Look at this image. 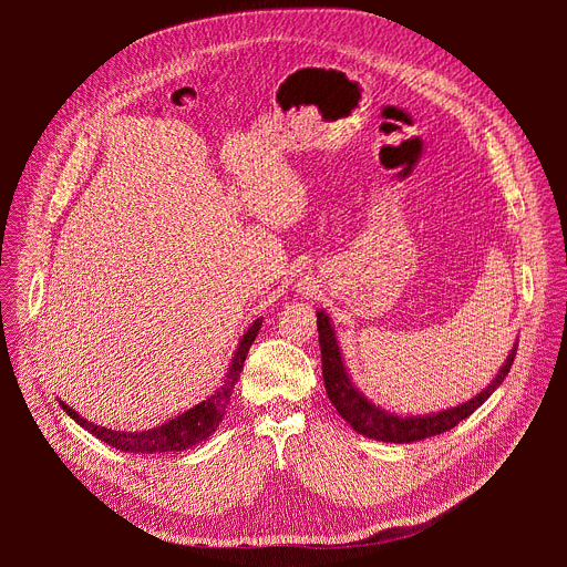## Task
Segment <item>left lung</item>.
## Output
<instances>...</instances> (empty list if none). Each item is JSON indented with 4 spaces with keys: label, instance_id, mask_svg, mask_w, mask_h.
Listing matches in <instances>:
<instances>
[{
    "label": "left lung",
    "instance_id": "left-lung-1",
    "mask_svg": "<svg viewBox=\"0 0 567 567\" xmlns=\"http://www.w3.org/2000/svg\"><path fill=\"white\" fill-rule=\"evenodd\" d=\"M316 326H318V343H320V357H322V379H326V390H328L330 401L334 403V409L357 433H361L370 440L394 442V444H409V442L440 435V433L457 426L462 420H466L505 381V377L512 370V363L516 359V348H518V343H514V348H512L509 357L505 359L496 379L482 392H477L473 399L460 403V406L440 411V413L403 417L396 413H388L385 409H379L377 403H372L352 383V379L346 370V363H343V354H341V348L337 341V332L332 328V320L322 309L316 311Z\"/></svg>",
    "mask_w": 567,
    "mask_h": 567
}]
</instances>
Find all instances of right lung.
<instances>
[{"label":"right lung","mask_w":567,"mask_h":567,"mask_svg":"<svg viewBox=\"0 0 567 567\" xmlns=\"http://www.w3.org/2000/svg\"><path fill=\"white\" fill-rule=\"evenodd\" d=\"M260 326H262V318H256L251 322V328L245 332V337L239 339V346L230 359V365H228V372L224 374L221 383L217 385V390L206 396L204 401H199L197 406H193L190 411L177 415L175 420L161 424L156 429H150V431H134V433H127V431H112V429H105V426H99V424H92L87 422L85 417H80L73 409H69L64 401H60L62 411L75 422L83 426L85 431H90L92 435H96L101 442L118 449V451H125V453H173V451H186L199 442H204L208 435H213L219 426V422L224 420L226 415V406L230 401V394H233V388L239 379V372L241 368H245V361H247V354H249V348L251 343L256 341L258 332H260Z\"/></svg>","instance_id":"right-lung-1"}]
</instances>
